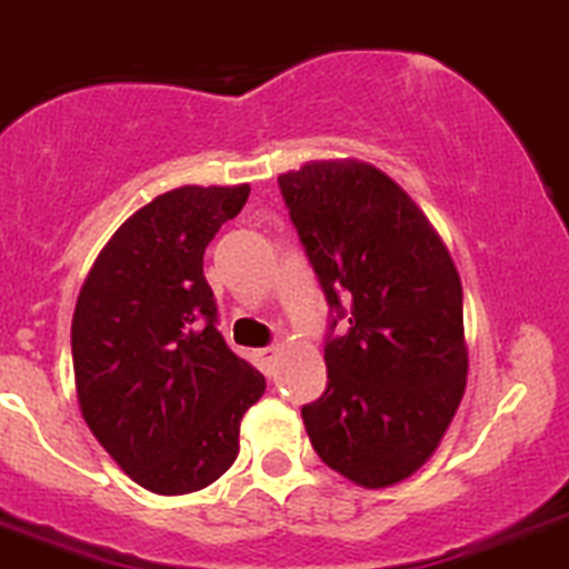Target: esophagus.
Wrapping results in <instances>:
<instances>
[{"label": "esophagus", "instance_id": "obj_1", "mask_svg": "<svg viewBox=\"0 0 569 569\" xmlns=\"http://www.w3.org/2000/svg\"><path fill=\"white\" fill-rule=\"evenodd\" d=\"M258 357H260V365H263V368H267V373H269V370L274 368V362H278V357H280V348H278V345H272V348H263V350H258Z\"/></svg>", "mask_w": 569, "mask_h": 569}]
</instances>
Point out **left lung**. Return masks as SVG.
I'll return each instance as SVG.
<instances>
[{
	"label": "left lung",
	"instance_id": "8db88e82",
	"mask_svg": "<svg viewBox=\"0 0 569 569\" xmlns=\"http://www.w3.org/2000/svg\"><path fill=\"white\" fill-rule=\"evenodd\" d=\"M328 306L348 328L326 342L328 387L302 407L326 466L362 488L416 475L466 390L458 267L421 207L359 159H317L278 177ZM337 326V320H333Z\"/></svg>",
	"mask_w": 569,
	"mask_h": 569
}]
</instances>
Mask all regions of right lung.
Wrapping results in <instances>:
<instances>
[{"mask_svg": "<svg viewBox=\"0 0 569 569\" xmlns=\"http://www.w3.org/2000/svg\"><path fill=\"white\" fill-rule=\"evenodd\" d=\"M249 184H182L131 212L94 258L72 317L78 407L120 469L153 493H193L238 458L267 379L227 348L204 247Z\"/></svg>", "mask_w": 569, "mask_h": 569, "instance_id": "1", "label": "right lung"}]
</instances>
